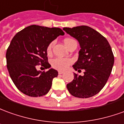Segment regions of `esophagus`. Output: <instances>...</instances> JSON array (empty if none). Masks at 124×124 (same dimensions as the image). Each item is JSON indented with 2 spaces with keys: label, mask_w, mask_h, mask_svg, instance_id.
<instances>
[{
  "label": "esophagus",
  "mask_w": 124,
  "mask_h": 124,
  "mask_svg": "<svg viewBox=\"0 0 124 124\" xmlns=\"http://www.w3.org/2000/svg\"><path fill=\"white\" fill-rule=\"evenodd\" d=\"M58 74H64V72H62V71H58Z\"/></svg>",
  "instance_id": "1"
}]
</instances>
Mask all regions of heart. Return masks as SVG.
Returning a JSON list of instances; mask_svg holds the SVG:
<instances>
[{"label":"heart","instance_id":"b5f03b06","mask_svg":"<svg viewBox=\"0 0 124 124\" xmlns=\"http://www.w3.org/2000/svg\"><path fill=\"white\" fill-rule=\"evenodd\" d=\"M71 40H72V39L66 38L64 40L66 46ZM52 45H53V42L50 44L47 47V52L48 53H50L51 52ZM72 60L70 58H55L54 59L52 60L51 65L55 69L59 70H64L66 68H68V67L72 64Z\"/></svg>","mask_w":124,"mask_h":124}]
</instances>
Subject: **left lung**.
I'll return each instance as SVG.
<instances>
[{"mask_svg":"<svg viewBox=\"0 0 124 124\" xmlns=\"http://www.w3.org/2000/svg\"><path fill=\"white\" fill-rule=\"evenodd\" d=\"M64 30L76 38L80 46L73 68L78 72L84 70L83 76L74 74V80L66 85L68 90L80 98L95 96L106 85L112 72L114 57L111 46L101 34L87 26Z\"/></svg>","mask_w":124,"mask_h":124,"instance_id":"left-lung-1","label":"left lung"}]
</instances>
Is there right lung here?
I'll return each instance as SVG.
<instances>
[{
    "label": "right lung",
    "instance_id": "1",
    "mask_svg": "<svg viewBox=\"0 0 124 124\" xmlns=\"http://www.w3.org/2000/svg\"><path fill=\"white\" fill-rule=\"evenodd\" d=\"M64 32L60 28L31 25L18 32L7 50V68L15 86L20 92L31 97L46 95L52 86L58 71L48 62L47 47ZM42 64L47 72L36 70Z\"/></svg>",
    "mask_w": 124,
    "mask_h": 124
}]
</instances>
